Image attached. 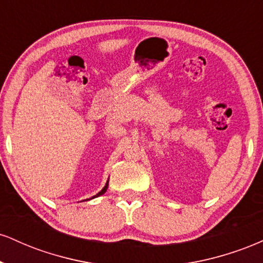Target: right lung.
<instances>
[{
    "mask_svg": "<svg viewBox=\"0 0 263 263\" xmlns=\"http://www.w3.org/2000/svg\"><path fill=\"white\" fill-rule=\"evenodd\" d=\"M107 186H108V180H107V182H106V184H105V186H104V188H102V189L100 190V192L98 193V194H96V195H93V197H92V198H90V199L98 198V197H100V195L104 194V193H106V190H107ZM90 199H87V200H90Z\"/></svg>",
    "mask_w": 263,
    "mask_h": 263,
    "instance_id": "obj_1",
    "label": "right lung"
}]
</instances>
